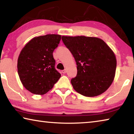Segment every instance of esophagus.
<instances>
[{
	"label": "esophagus",
	"instance_id": "obj_1",
	"mask_svg": "<svg viewBox=\"0 0 134 134\" xmlns=\"http://www.w3.org/2000/svg\"><path fill=\"white\" fill-rule=\"evenodd\" d=\"M66 72H67V70H62V72L63 74H65L66 73Z\"/></svg>",
	"mask_w": 134,
	"mask_h": 134
}]
</instances>
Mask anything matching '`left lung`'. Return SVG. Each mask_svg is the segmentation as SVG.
<instances>
[{"label":"left lung","instance_id":"1","mask_svg":"<svg viewBox=\"0 0 134 134\" xmlns=\"http://www.w3.org/2000/svg\"><path fill=\"white\" fill-rule=\"evenodd\" d=\"M62 40L76 62L77 74L73 89L87 97L102 94L112 85L116 69L115 53L100 38L63 36Z\"/></svg>","mask_w":134,"mask_h":134}]
</instances>
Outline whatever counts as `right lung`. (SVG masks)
<instances>
[{"instance_id": "add662e5", "label": "right lung", "mask_w": 134, "mask_h": 134, "mask_svg": "<svg viewBox=\"0 0 134 134\" xmlns=\"http://www.w3.org/2000/svg\"><path fill=\"white\" fill-rule=\"evenodd\" d=\"M62 35L35 37L26 43L18 59V72L24 87L35 94L42 95L53 89L61 74L55 67L53 51Z\"/></svg>"}]
</instances>
